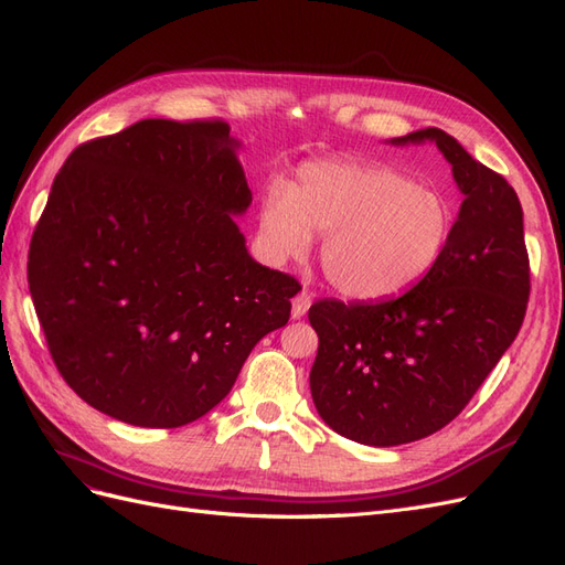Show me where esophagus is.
<instances>
[{
  "mask_svg": "<svg viewBox=\"0 0 565 565\" xmlns=\"http://www.w3.org/2000/svg\"><path fill=\"white\" fill-rule=\"evenodd\" d=\"M309 306H311V295L303 289V292H299V295L292 299V318H295V320L303 318L306 311H309Z\"/></svg>",
  "mask_w": 565,
  "mask_h": 565,
  "instance_id": "esophagus-1",
  "label": "esophagus"
}]
</instances>
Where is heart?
<instances>
[{
	"mask_svg": "<svg viewBox=\"0 0 565 565\" xmlns=\"http://www.w3.org/2000/svg\"><path fill=\"white\" fill-rule=\"evenodd\" d=\"M259 233L273 259L301 256L322 235L320 266L339 295L396 297L440 262L452 210L438 188L398 169L361 160L303 164L292 185L270 181Z\"/></svg>",
	"mask_w": 565,
	"mask_h": 565,
	"instance_id": "b5f03b06",
	"label": "heart"
}]
</instances>
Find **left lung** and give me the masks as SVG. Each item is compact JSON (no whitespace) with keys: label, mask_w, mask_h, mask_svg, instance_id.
Instances as JSON below:
<instances>
[{"label":"left lung","mask_w":565,"mask_h":565,"mask_svg":"<svg viewBox=\"0 0 565 565\" xmlns=\"http://www.w3.org/2000/svg\"><path fill=\"white\" fill-rule=\"evenodd\" d=\"M431 141L465 195L440 262L396 299H322L311 396L337 434L374 448L436 434L467 407L516 339L530 295L523 210L504 177L476 162L443 129L391 146Z\"/></svg>","instance_id":"left-lung-1"}]
</instances>
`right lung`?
<instances>
[{
    "mask_svg": "<svg viewBox=\"0 0 565 565\" xmlns=\"http://www.w3.org/2000/svg\"><path fill=\"white\" fill-rule=\"evenodd\" d=\"M237 148L221 119H141L82 143L56 174L28 282L58 372L98 413L195 422L287 324L301 287L247 252Z\"/></svg>",
    "mask_w": 565,
    "mask_h": 565,
    "instance_id": "1",
    "label": "right lung"
}]
</instances>
